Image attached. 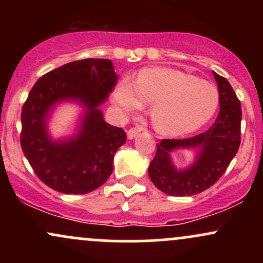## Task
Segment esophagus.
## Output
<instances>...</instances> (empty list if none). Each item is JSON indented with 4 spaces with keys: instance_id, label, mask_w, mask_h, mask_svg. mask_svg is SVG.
Wrapping results in <instances>:
<instances>
[{
    "instance_id": "esophagus-1",
    "label": "esophagus",
    "mask_w": 263,
    "mask_h": 263,
    "mask_svg": "<svg viewBox=\"0 0 263 263\" xmlns=\"http://www.w3.org/2000/svg\"><path fill=\"white\" fill-rule=\"evenodd\" d=\"M141 132V128H129L127 131V138L128 140H134V138Z\"/></svg>"
}]
</instances>
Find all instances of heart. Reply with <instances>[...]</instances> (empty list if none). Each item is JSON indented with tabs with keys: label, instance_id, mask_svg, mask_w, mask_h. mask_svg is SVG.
I'll return each mask as SVG.
<instances>
[{
	"label": "heart",
	"instance_id": "obj_1",
	"mask_svg": "<svg viewBox=\"0 0 263 263\" xmlns=\"http://www.w3.org/2000/svg\"><path fill=\"white\" fill-rule=\"evenodd\" d=\"M112 101L123 115L151 104L153 127L165 136H183L198 131L219 107V92L213 84L171 68H147L136 83L122 78L114 90Z\"/></svg>",
	"mask_w": 263,
	"mask_h": 263
}]
</instances>
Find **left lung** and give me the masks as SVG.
I'll return each instance as SVG.
<instances>
[{
    "instance_id": "8db88e82",
    "label": "left lung",
    "mask_w": 263,
    "mask_h": 263,
    "mask_svg": "<svg viewBox=\"0 0 263 263\" xmlns=\"http://www.w3.org/2000/svg\"><path fill=\"white\" fill-rule=\"evenodd\" d=\"M219 90L218 119L204 134L185 140H163L148 167L152 183L173 197H190L210 188L225 173L240 147L241 104L225 78L213 71ZM190 149L195 159L185 168L174 164L171 153Z\"/></svg>"
}]
</instances>
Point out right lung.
Wrapping results in <instances>:
<instances>
[{"label":"right lung","mask_w":263,"mask_h":263,"mask_svg":"<svg viewBox=\"0 0 263 263\" xmlns=\"http://www.w3.org/2000/svg\"><path fill=\"white\" fill-rule=\"evenodd\" d=\"M110 59H83L38 79L23 105L21 146L39 179L64 194H86L112 173L114 156L126 143V132L107 123L101 105L116 84ZM63 103L80 107L70 135L54 138L53 111Z\"/></svg>","instance_id":"obj_1"}]
</instances>
